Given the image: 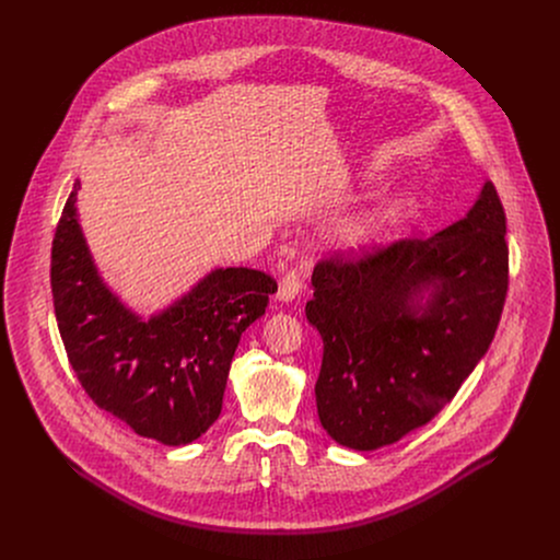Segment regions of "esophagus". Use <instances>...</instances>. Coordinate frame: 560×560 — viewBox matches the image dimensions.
Returning a JSON list of instances; mask_svg holds the SVG:
<instances>
[{
    "instance_id": "1",
    "label": "esophagus",
    "mask_w": 560,
    "mask_h": 560,
    "mask_svg": "<svg viewBox=\"0 0 560 560\" xmlns=\"http://www.w3.org/2000/svg\"><path fill=\"white\" fill-rule=\"evenodd\" d=\"M302 287H304V282H302V271L291 269V271H287L284 278L280 280L276 300H278V302H293V300L300 295Z\"/></svg>"
}]
</instances>
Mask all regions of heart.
Returning a JSON list of instances; mask_svg holds the SVG:
<instances>
[{
    "mask_svg": "<svg viewBox=\"0 0 560 560\" xmlns=\"http://www.w3.org/2000/svg\"><path fill=\"white\" fill-rule=\"evenodd\" d=\"M371 222L369 220H353L342 229V240L347 243H360L371 235Z\"/></svg>",
    "mask_w": 560,
    "mask_h": 560,
    "instance_id": "1",
    "label": "heart"
}]
</instances>
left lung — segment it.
I'll return each instance as SVG.
<instances>
[{"mask_svg": "<svg viewBox=\"0 0 560 560\" xmlns=\"http://www.w3.org/2000/svg\"><path fill=\"white\" fill-rule=\"evenodd\" d=\"M504 209L487 180L468 215L429 240L315 265L306 317L323 338L315 395L331 440L375 451L453 400L504 308Z\"/></svg>", "mask_w": 560, "mask_h": 560, "instance_id": "obj_1", "label": "left lung"}]
</instances>
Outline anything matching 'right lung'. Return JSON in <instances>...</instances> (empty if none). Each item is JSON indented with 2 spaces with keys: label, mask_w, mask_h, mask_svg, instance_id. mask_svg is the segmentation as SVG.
<instances>
[{
  "label": "right lung",
  "mask_w": 560,
  "mask_h": 560,
  "mask_svg": "<svg viewBox=\"0 0 560 560\" xmlns=\"http://www.w3.org/2000/svg\"><path fill=\"white\" fill-rule=\"evenodd\" d=\"M75 183L51 243V293L69 362L96 407L167 446L198 440L220 416L241 334L278 284L265 271H211L149 320L103 284L78 220Z\"/></svg>",
  "instance_id": "obj_1"
}]
</instances>
